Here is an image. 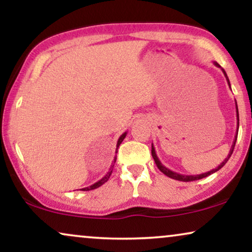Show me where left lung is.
I'll use <instances>...</instances> for the list:
<instances>
[{
	"label": "left lung",
	"mask_w": 252,
	"mask_h": 252,
	"mask_svg": "<svg viewBox=\"0 0 252 252\" xmlns=\"http://www.w3.org/2000/svg\"><path fill=\"white\" fill-rule=\"evenodd\" d=\"M214 65L218 66V68H221V66H220L219 64H218L217 62H214ZM221 70H222L223 75H224V77H226V79H227V83H228V85H229V87H230V83H229V79H228V77H227V73H226V71H224V70H223L222 68H221ZM235 103H236V101H235ZM236 116H237V130H236L235 139H234V142H233V145H231V149H230V151H229V153H228L227 158H226V159H224V160L222 161V162L220 163L219 166L217 167V168H214V169H212V170H210V172H207V173L199 174V175H182V174L175 173V172H173V170H170V169L167 168V167H165V166L162 165V163L160 162L159 158L157 157L156 149H154V146H153V144H152V157H153L154 161H156V165H157V167H158V168H159L160 172H162L163 174H165L166 176H168V177H170V179H173V180H177V181H183V182H191V181H196V180L204 179V177H206V176L211 175V174H213V173L218 172V170L221 169V168H222V167H223L224 165H226V162H227V161H228V159H229L230 156H231V153H233V151H234V147H235V143H236V139H237V132H239V121H240V120H239V109H237V103H236Z\"/></svg>",
	"instance_id": "left-lung-1"
}]
</instances>
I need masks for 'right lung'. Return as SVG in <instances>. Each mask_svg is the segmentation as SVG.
Listing matches in <instances>:
<instances>
[{
  "label": "right lung",
  "mask_w": 252,
  "mask_h": 252,
  "mask_svg": "<svg viewBox=\"0 0 252 252\" xmlns=\"http://www.w3.org/2000/svg\"><path fill=\"white\" fill-rule=\"evenodd\" d=\"M126 132H124V133H122V135H121V137L119 138V140H117V144H116V153H117V149H119V146L121 145V143L123 142V139L126 138ZM115 161H116V157L114 158V161H113V165L110 166V168H109V170H108V173L106 174L105 176L102 177L101 180H99L98 182H95L94 184H92V186H90V187H86V188H83V191H90V190H93V189H96V188H99V187H101L103 183H106L107 181H108V179L110 177V175H112V172H113V168H114V163H115Z\"/></svg>",
  "instance_id": "1"
}]
</instances>
